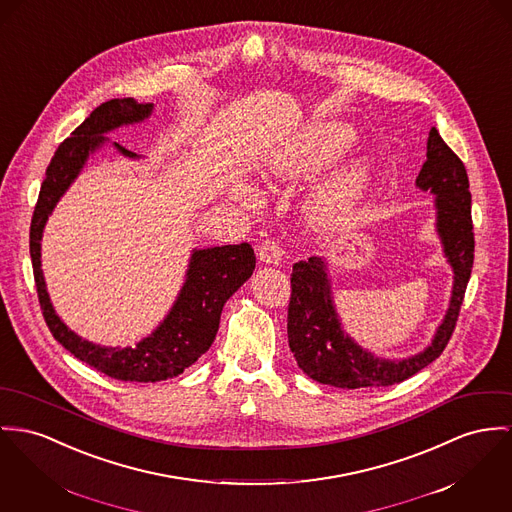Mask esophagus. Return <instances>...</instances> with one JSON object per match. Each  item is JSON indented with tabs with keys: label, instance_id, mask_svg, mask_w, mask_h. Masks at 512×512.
I'll use <instances>...</instances> for the list:
<instances>
[{
	"label": "esophagus",
	"instance_id": "1",
	"mask_svg": "<svg viewBox=\"0 0 512 512\" xmlns=\"http://www.w3.org/2000/svg\"><path fill=\"white\" fill-rule=\"evenodd\" d=\"M257 257L265 265H278L282 259V247L276 243L275 239H263L257 247Z\"/></svg>",
	"mask_w": 512,
	"mask_h": 512
}]
</instances>
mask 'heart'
Returning a JSON list of instances; mask_svg holds the SVG:
<instances>
[{
    "instance_id": "heart-1",
    "label": "heart",
    "mask_w": 512,
    "mask_h": 512,
    "mask_svg": "<svg viewBox=\"0 0 512 512\" xmlns=\"http://www.w3.org/2000/svg\"><path fill=\"white\" fill-rule=\"evenodd\" d=\"M356 134L353 128L341 122L321 124L302 132L292 142L284 144L276 152L269 171L275 177H300L321 165L339 158L351 148ZM372 173V161L362 159L333 179L329 185L319 189L314 198V212L319 220H333L343 210H347L356 198L360 197L368 177Z\"/></svg>"
}]
</instances>
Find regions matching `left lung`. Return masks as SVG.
<instances>
[{"mask_svg": "<svg viewBox=\"0 0 512 512\" xmlns=\"http://www.w3.org/2000/svg\"><path fill=\"white\" fill-rule=\"evenodd\" d=\"M417 185L436 195V228L454 269L450 308L433 345L405 360L374 358L362 351L341 329L331 302L325 263L319 257H310L292 267L286 321L288 343L298 366L319 384L347 390L399 384L436 360L456 329L473 267L472 195L462 159L448 148L436 128L429 132L427 161L419 171Z\"/></svg>", "mask_w": 512, "mask_h": 512, "instance_id": "obj_1", "label": "left lung"}]
</instances>
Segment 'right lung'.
<instances>
[{
	"label": "right lung",
	"mask_w": 512,
	"mask_h": 512,
	"mask_svg": "<svg viewBox=\"0 0 512 512\" xmlns=\"http://www.w3.org/2000/svg\"><path fill=\"white\" fill-rule=\"evenodd\" d=\"M150 113L152 103L111 99L99 105L79 124L72 136L58 146L54 158L46 167V177L42 181L31 220L29 239L40 310L50 333L81 362L122 382H161L175 378L185 368L193 366L198 356L206 353L214 343L224 304L255 271V253L249 243L195 251L187 271V282L173 310L158 329L136 347L105 349L83 341L54 314L40 271V237L44 224L58 198L78 177L89 152L103 144V132H109L120 124L138 122ZM115 146L120 154L128 158L136 156L118 144Z\"/></svg>",
	"instance_id": "right-lung-1"
}]
</instances>
